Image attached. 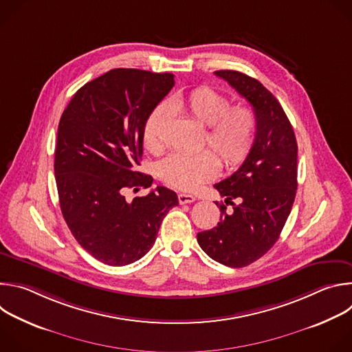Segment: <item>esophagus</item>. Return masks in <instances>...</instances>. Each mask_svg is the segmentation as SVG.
Wrapping results in <instances>:
<instances>
[{"instance_id": "1", "label": "esophagus", "mask_w": 352, "mask_h": 352, "mask_svg": "<svg viewBox=\"0 0 352 352\" xmlns=\"http://www.w3.org/2000/svg\"><path fill=\"white\" fill-rule=\"evenodd\" d=\"M196 197L192 196V195H186V193H179L178 195V202L179 205H186V204H192L195 202Z\"/></svg>"}]
</instances>
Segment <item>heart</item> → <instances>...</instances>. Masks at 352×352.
Here are the masks:
<instances>
[{
    "label": "heart",
    "mask_w": 352,
    "mask_h": 352,
    "mask_svg": "<svg viewBox=\"0 0 352 352\" xmlns=\"http://www.w3.org/2000/svg\"><path fill=\"white\" fill-rule=\"evenodd\" d=\"M168 109L208 126L205 142L226 168L241 164L252 148L258 129L255 111L243 104L230 106V100L212 87L200 86L174 96ZM168 109L156 107L144 122L143 144L150 152L162 148V129L168 118ZM219 159L209 150L196 155L174 153L159 164V175L173 188L195 190L219 175Z\"/></svg>",
    "instance_id": "1"
}]
</instances>
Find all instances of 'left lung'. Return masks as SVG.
Returning a JSON list of instances; mask_svg holds the SVG:
<instances>
[{"label":"left lung","mask_w":352,"mask_h":352,"mask_svg":"<svg viewBox=\"0 0 352 352\" xmlns=\"http://www.w3.org/2000/svg\"><path fill=\"white\" fill-rule=\"evenodd\" d=\"M249 104L258 120L255 140L242 166L214 188L233 206L220 205V221L197 234V243L213 261L245 267L276 243L291 213L296 193L298 144L277 98L255 78L238 71H216ZM236 198L239 205L233 200ZM219 206V204L216 202Z\"/></svg>","instance_id":"left-lung-1"}]
</instances>
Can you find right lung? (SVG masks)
<instances>
[{
	"mask_svg": "<svg viewBox=\"0 0 352 352\" xmlns=\"http://www.w3.org/2000/svg\"><path fill=\"white\" fill-rule=\"evenodd\" d=\"M174 86L173 74L117 68L83 85L64 110L54 173L60 206L75 239L94 259L125 266L153 246L174 190L157 186L126 202V188H148L135 171L143 155V126Z\"/></svg>",
	"mask_w": 352,
	"mask_h": 352,
	"instance_id": "right-lung-1",
	"label": "right lung"
}]
</instances>
